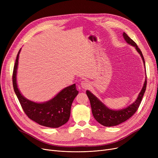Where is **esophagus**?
<instances>
[{"label": "esophagus", "mask_w": 158, "mask_h": 158, "mask_svg": "<svg viewBox=\"0 0 158 158\" xmlns=\"http://www.w3.org/2000/svg\"><path fill=\"white\" fill-rule=\"evenodd\" d=\"M81 86L83 88V89H86L89 86V82L86 80H84L82 81L81 82Z\"/></svg>", "instance_id": "1"}]
</instances>
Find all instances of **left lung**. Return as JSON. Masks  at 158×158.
<instances>
[{"label": "left lung", "instance_id": "left-lung-1", "mask_svg": "<svg viewBox=\"0 0 158 158\" xmlns=\"http://www.w3.org/2000/svg\"><path fill=\"white\" fill-rule=\"evenodd\" d=\"M123 37L128 44L131 45V46H133L136 48V51L139 54L141 57L142 58L144 66L145 67V60L142 52L137 46L136 44L127 36L126 32L123 33ZM146 86L147 77H145L143 88L142 90L140 91V92L137 98L136 99V101L133 103H132L131 105L125 107V108H123L119 110H113L108 108V107L99 100L95 95H94L90 91L86 90V94L89 100L91 107H92V114L95 119L99 123H101V125L106 127L115 126L126 121L129 118H131L138 110V107L139 106L141 101L142 100L143 96L145 92Z\"/></svg>", "mask_w": 158, "mask_h": 158}]
</instances>
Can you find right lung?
Masks as SVG:
<instances>
[{
    "label": "right lung",
    "instance_id": "1",
    "mask_svg": "<svg viewBox=\"0 0 158 158\" xmlns=\"http://www.w3.org/2000/svg\"><path fill=\"white\" fill-rule=\"evenodd\" d=\"M16 56L13 73V85L15 94L27 117L41 126L57 128L69 120L73 101L79 92L76 84L63 89L51 100L44 102H35L24 97L20 93L16 82V73L19 65V54Z\"/></svg>",
    "mask_w": 158,
    "mask_h": 158
}]
</instances>
